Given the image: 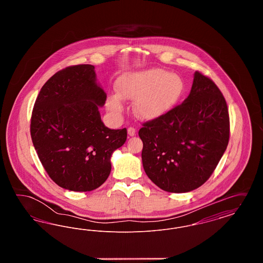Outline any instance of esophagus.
I'll return each instance as SVG.
<instances>
[{
  "instance_id": "obj_1",
  "label": "esophagus",
  "mask_w": 263,
  "mask_h": 263,
  "mask_svg": "<svg viewBox=\"0 0 263 263\" xmlns=\"http://www.w3.org/2000/svg\"><path fill=\"white\" fill-rule=\"evenodd\" d=\"M127 132H128V135L131 136V137H133V136L136 135V129L133 128V127H129L128 130H127Z\"/></svg>"
}]
</instances>
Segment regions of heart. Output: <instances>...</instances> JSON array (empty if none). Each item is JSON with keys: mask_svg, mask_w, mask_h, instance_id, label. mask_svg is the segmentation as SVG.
Returning <instances> with one entry per match:
<instances>
[{"mask_svg": "<svg viewBox=\"0 0 263 263\" xmlns=\"http://www.w3.org/2000/svg\"><path fill=\"white\" fill-rule=\"evenodd\" d=\"M116 93L106 99V109L115 117L124 111L123 100L134 101V112L146 120L160 118L173 110L183 96L182 78L163 69L130 72L116 82Z\"/></svg>", "mask_w": 263, "mask_h": 263, "instance_id": "obj_1", "label": "heart"}]
</instances>
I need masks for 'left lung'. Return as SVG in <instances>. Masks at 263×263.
Returning a JSON list of instances; mask_svg holds the SVG:
<instances>
[{
  "label": "left lung",
  "instance_id": "left-lung-1",
  "mask_svg": "<svg viewBox=\"0 0 263 263\" xmlns=\"http://www.w3.org/2000/svg\"><path fill=\"white\" fill-rule=\"evenodd\" d=\"M146 175L161 189L184 193L201 186L224 155L230 137L225 98L215 83L194 73L184 101L139 130Z\"/></svg>",
  "mask_w": 263,
  "mask_h": 263
}]
</instances>
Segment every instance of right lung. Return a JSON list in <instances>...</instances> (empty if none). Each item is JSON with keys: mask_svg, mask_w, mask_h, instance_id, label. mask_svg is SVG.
<instances>
[{"mask_svg": "<svg viewBox=\"0 0 263 263\" xmlns=\"http://www.w3.org/2000/svg\"><path fill=\"white\" fill-rule=\"evenodd\" d=\"M105 100L92 65L61 70L40 89L30 134L43 167L60 187L91 191L110 174L113 152L125 143L127 130L103 124L100 107Z\"/></svg>", "mask_w": 263, "mask_h": 263, "instance_id": "add662e5", "label": "right lung"}]
</instances>
